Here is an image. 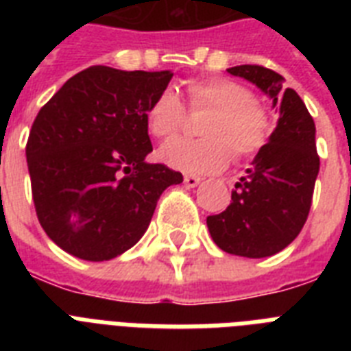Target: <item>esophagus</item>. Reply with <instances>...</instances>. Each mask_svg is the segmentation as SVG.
Instances as JSON below:
<instances>
[{"label": "esophagus", "mask_w": 351, "mask_h": 351, "mask_svg": "<svg viewBox=\"0 0 351 351\" xmlns=\"http://www.w3.org/2000/svg\"><path fill=\"white\" fill-rule=\"evenodd\" d=\"M184 184H186V187H197L200 184V178L193 175H186L184 176Z\"/></svg>", "instance_id": "obj_1"}]
</instances>
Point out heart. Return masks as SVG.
<instances>
[{"mask_svg":"<svg viewBox=\"0 0 351 351\" xmlns=\"http://www.w3.org/2000/svg\"><path fill=\"white\" fill-rule=\"evenodd\" d=\"M193 109H211L200 134L206 138H178L164 143L160 160L187 175L219 173L234 158L256 154L271 136L273 123L267 111L253 100L247 87L228 78L193 80L187 85ZM186 121V109L175 89L165 87L151 101L145 112L149 132L156 138H171Z\"/></svg>","mask_w":351,"mask_h":351,"instance_id":"b5f03b06","label":"heart"}]
</instances>
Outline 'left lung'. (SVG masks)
Segmentation results:
<instances>
[{
  "label": "left lung",
  "instance_id": "1",
  "mask_svg": "<svg viewBox=\"0 0 351 351\" xmlns=\"http://www.w3.org/2000/svg\"><path fill=\"white\" fill-rule=\"evenodd\" d=\"M228 73L256 85L278 112L275 131L234 184L231 204L208 217V230L230 255L264 258L297 239L311 208L319 175L315 123L304 101L284 78L261 65H237Z\"/></svg>",
  "mask_w": 351,
  "mask_h": 351
}]
</instances>
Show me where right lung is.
Instances as JSON below:
<instances>
[{
  "label": "right lung",
  "mask_w": 351,
  "mask_h": 351,
  "mask_svg": "<svg viewBox=\"0 0 351 351\" xmlns=\"http://www.w3.org/2000/svg\"><path fill=\"white\" fill-rule=\"evenodd\" d=\"M171 71L95 65L41 107L27 142L36 215L49 239L82 261H111L142 239L160 195L180 173L149 164L145 123Z\"/></svg>",
  "instance_id": "obj_1"
}]
</instances>
